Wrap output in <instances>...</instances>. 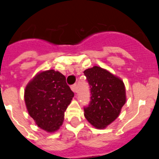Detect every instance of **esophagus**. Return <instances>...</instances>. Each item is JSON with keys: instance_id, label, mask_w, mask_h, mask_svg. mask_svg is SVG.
<instances>
[{"instance_id": "1", "label": "esophagus", "mask_w": 159, "mask_h": 159, "mask_svg": "<svg viewBox=\"0 0 159 159\" xmlns=\"http://www.w3.org/2000/svg\"><path fill=\"white\" fill-rule=\"evenodd\" d=\"M70 89H71V90L74 92V93H77V85L76 84H73L72 86L70 87Z\"/></svg>"}]
</instances>
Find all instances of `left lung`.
Instances as JSON below:
<instances>
[{"instance_id":"left-lung-1","label":"left lung","mask_w":159,"mask_h":159,"mask_svg":"<svg viewBox=\"0 0 159 159\" xmlns=\"http://www.w3.org/2000/svg\"><path fill=\"white\" fill-rule=\"evenodd\" d=\"M91 92V101L84 108V117L95 128L102 129L118 117L126 101L121 79L100 66L84 71Z\"/></svg>"}]
</instances>
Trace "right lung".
I'll return each instance as SVG.
<instances>
[{"mask_svg": "<svg viewBox=\"0 0 159 159\" xmlns=\"http://www.w3.org/2000/svg\"><path fill=\"white\" fill-rule=\"evenodd\" d=\"M74 96L64 75L54 70L38 73L24 92L30 116L38 127L48 133H54L61 126L65 111Z\"/></svg>", "mask_w": 159, "mask_h": 159, "instance_id": "right-lung-1", "label": "right lung"}]
</instances>
